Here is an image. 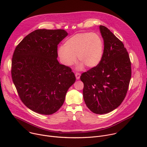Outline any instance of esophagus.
Returning a JSON list of instances; mask_svg holds the SVG:
<instances>
[{
	"label": "esophagus",
	"mask_w": 147,
	"mask_h": 147,
	"mask_svg": "<svg viewBox=\"0 0 147 147\" xmlns=\"http://www.w3.org/2000/svg\"><path fill=\"white\" fill-rule=\"evenodd\" d=\"M80 75H81V74H80L79 73H76L75 74V76H76V79H77V80L80 79Z\"/></svg>",
	"instance_id": "obj_1"
}]
</instances>
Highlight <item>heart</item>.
I'll use <instances>...</instances> for the list:
<instances>
[{
	"instance_id": "1",
	"label": "heart",
	"mask_w": 147,
	"mask_h": 147,
	"mask_svg": "<svg viewBox=\"0 0 147 147\" xmlns=\"http://www.w3.org/2000/svg\"><path fill=\"white\" fill-rule=\"evenodd\" d=\"M103 53V42L101 37L93 32L78 33L66 40L64 47L57 51L58 56L63 64L71 66L76 61V57L84 66L88 69L96 67L101 61Z\"/></svg>"
}]
</instances>
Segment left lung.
<instances>
[{
	"label": "left lung",
	"instance_id": "obj_1",
	"mask_svg": "<svg viewBox=\"0 0 147 147\" xmlns=\"http://www.w3.org/2000/svg\"><path fill=\"white\" fill-rule=\"evenodd\" d=\"M104 41L100 63L83 73V97L88 109L105 114L117 108L126 95L131 76V61L127 49L108 28L99 26Z\"/></svg>",
	"mask_w": 147,
	"mask_h": 147
}]
</instances>
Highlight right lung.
<instances>
[{"label": "right lung", "mask_w": 147, "mask_h": 147, "mask_svg": "<svg viewBox=\"0 0 147 147\" xmlns=\"http://www.w3.org/2000/svg\"><path fill=\"white\" fill-rule=\"evenodd\" d=\"M68 35L64 30H36L16 47L11 77L20 99L42 115L56 112L76 81L71 68L57 60V45Z\"/></svg>", "instance_id": "add662e5"}]
</instances>
